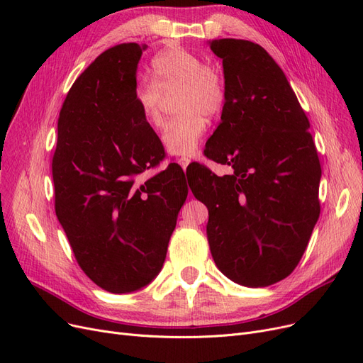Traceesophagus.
<instances>
[{"instance_id":"esophagus-1","label":"esophagus","mask_w":363,"mask_h":363,"mask_svg":"<svg viewBox=\"0 0 363 363\" xmlns=\"http://www.w3.org/2000/svg\"><path fill=\"white\" fill-rule=\"evenodd\" d=\"M191 163V159L189 157H180L179 159V164H180V167L186 171V168H188V164Z\"/></svg>"}]
</instances>
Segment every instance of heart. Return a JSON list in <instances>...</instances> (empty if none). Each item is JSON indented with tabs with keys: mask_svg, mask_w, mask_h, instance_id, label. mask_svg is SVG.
Wrapping results in <instances>:
<instances>
[{
	"mask_svg": "<svg viewBox=\"0 0 363 363\" xmlns=\"http://www.w3.org/2000/svg\"><path fill=\"white\" fill-rule=\"evenodd\" d=\"M155 82L139 80L135 100L142 116L152 127L163 124L168 98H175L180 112L164 125L162 144L169 156H191L206 131V118L221 113L225 103V80L216 67L186 50H168L152 60Z\"/></svg>",
	"mask_w": 363,
	"mask_h": 363,
	"instance_id": "b5f03b06",
	"label": "heart"
}]
</instances>
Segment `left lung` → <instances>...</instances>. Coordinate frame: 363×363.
<instances>
[{
    "mask_svg": "<svg viewBox=\"0 0 363 363\" xmlns=\"http://www.w3.org/2000/svg\"><path fill=\"white\" fill-rule=\"evenodd\" d=\"M208 47L223 59L227 94L204 155L232 172L218 177L199 164L191 189L211 207L206 232L219 271L265 288L286 279L309 244L321 164L309 119L267 50L244 39Z\"/></svg>",
    "mask_w": 363,
    "mask_h": 363,
    "instance_id": "1",
    "label": "left lung"
}]
</instances>
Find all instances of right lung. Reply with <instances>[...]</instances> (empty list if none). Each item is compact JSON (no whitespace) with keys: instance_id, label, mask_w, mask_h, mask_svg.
<instances>
[{"instance_id":"right-lung-1","label":"right lung","mask_w":363,"mask_h":363,"mask_svg":"<svg viewBox=\"0 0 363 363\" xmlns=\"http://www.w3.org/2000/svg\"><path fill=\"white\" fill-rule=\"evenodd\" d=\"M142 50L119 43L79 75L60 108L52 156L54 208L75 260L112 294L157 276L188 196L177 163L136 182L164 155L135 100Z\"/></svg>"}]
</instances>
